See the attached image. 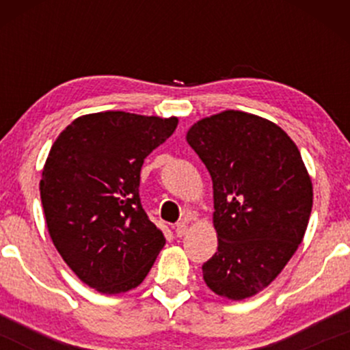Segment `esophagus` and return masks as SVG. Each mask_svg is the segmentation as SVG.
<instances>
[{"label": "esophagus", "instance_id": "obj_1", "mask_svg": "<svg viewBox=\"0 0 350 350\" xmlns=\"http://www.w3.org/2000/svg\"><path fill=\"white\" fill-rule=\"evenodd\" d=\"M174 232H176V235H178V237H184L187 234V224H184V222L178 224V226L174 227Z\"/></svg>", "mask_w": 350, "mask_h": 350}]
</instances>
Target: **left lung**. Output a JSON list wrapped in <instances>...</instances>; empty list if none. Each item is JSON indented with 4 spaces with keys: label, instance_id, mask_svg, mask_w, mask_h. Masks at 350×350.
Here are the masks:
<instances>
[{
    "label": "left lung",
    "instance_id": "1",
    "mask_svg": "<svg viewBox=\"0 0 350 350\" xmlns=\"http://www.w3.org/2000/svg\"><path fill=\"white\" fill-rule=\"evenodd\" d=\"M214 189L215 255L202 265L215 295L242 301L271 283L298 250L312 183L295 142L270 120L226 110L189 128Z\"/></svg>",
    "mask_w": 350,
    "mask_h": 350
}]
</instances>
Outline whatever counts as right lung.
<instances>
[{
  "label": "right lung",
  "mask_w": 350,
  "mask_h": 350,
  "mask_svg": "<svg viewBox=\"0 0 350 350\" xmlns=\"http://www.w3.org/2000/svg\"><path fill=\"white\" fill-rule=\"evenodd\" d=\"M176 126V116L100 111L75 118L52 144L39 183L47 230L94 290H133L166 243L142 207L139 172Z\"/></svg>",
  "instance_id": "1"
}]
</instances>
